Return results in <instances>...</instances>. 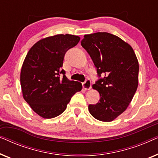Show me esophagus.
Wrapping results in <instances>:
<instances>
[{
    "instance_id": "esophagus-1",
    "label": "esophagus",
    "mask_w": 158,
    "mask_h": 158,
    "mask_svg": "<svg viewBox=\"0 0 158 158\" xmlns=\"http://www.w3.org/2000/svg\"><path fill=\"white\" fill-rule=\"evenodd\" d=\"M83 88L85 90H90L91 88V81L90 79H86L83 83Z\"/></svg>"
}]
</instances>
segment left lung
I'll return each mask as SVG.
<instances>
[{
	"mask_svg": "<svg viewBox=\"0 0 158 158\" xmlns=\"http://www.w3.org/2000/svg\"><path fill=\"white\" fill-rule=\"evenodd\" d=\"M81 45L91 57L99 77L93 88L101 98L88 106L89 112L99 121L111 122L127 109L137 90V58L130 45L107 32L86 34Z\"/></svg>",
	"mask_w": 158,
	"mask_h": 158,
	"instance_id": "left-lung-1",
	"label": "left lung"
}]
</instances>
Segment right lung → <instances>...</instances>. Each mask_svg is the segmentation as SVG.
Masks as SVG:
<instances>
[{
  "label": "right lung",
  "mask_w": 158,
  "mask_h": 158,
  "mask_svg": "<svg viewBox=\"0 0 158 158\" xmlns=\"http://www.w3.org/2000/svg\"><path fill=\"white\" fill-rule=\"evenodd\" d=\"M79 36L57 34L41 40L28 52L21 71L24 100L44 118L59 116L82 85L70 81L62 69L67 51L79 42Z\"/></svg>",
  "instance_id": "1"
}]
</instances>
